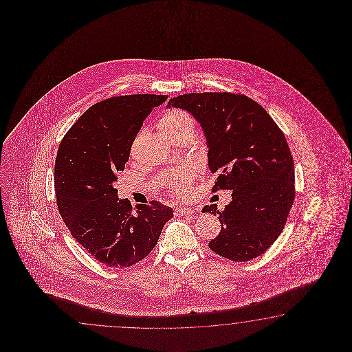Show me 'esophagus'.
Here are the masks:
<instances>
[{"label":"esophagus","mask_w":352,"mask_h":352,"mask_svg":"<svg viewBox=\"0 0 352 352\" xmlns=\"http://www.w3.org/2000/svg\"><path fill=\"white\" fill-rule=\"evenodd\" d=\"M194 212V210L190 209V208H186V206H177L176 209H175V214L177 215V217H185V215H191Z\"/></svg>","instance_id":"1"}]
</instances>
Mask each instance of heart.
<instances>
[{
    "label": "heart",
    "mask_w": 352,
    "mask_h": 352,
    "mask_svg": "<svg viewBox=\"0 0 352 352\" xmlns=\"http://www.w3.org/2000/svg\"><path fill=\"white\" fill-rule=\"evenodd\" d=\"M158 127L161 132L168 138L176 133L181 132H191L194 133L195 120L191 114L182 109H171L166 112L158 122ZM192 179V171L191 170H179L175 173L168 181V186L173 194H185L190 188V184Z\"/></svg>",
    "instance_id": "heart-1"
}]
</instances>
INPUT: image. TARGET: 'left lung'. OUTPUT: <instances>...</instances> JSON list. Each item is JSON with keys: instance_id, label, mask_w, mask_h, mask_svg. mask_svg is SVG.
<instances>
[{"instance_id": "obj_1", "label": "left lung", "mask_w": 352, "mask_h": 352, "mask_svg": "<svg viewBox=\"0 0 352 352\" xmlns=\"http://www.w3.org/2000/svg\"><path fill=\"white\" fill-rule=\"evenodd\" d=\"M185 109L201 124L208 141L212 191L232 190L219 217L221 230L209 248L232 262L263 254L283 232L292 208L293 158L283 132L255 100L234 93H188L171 98L167 108Z\"/></svg>"}]
</instances>
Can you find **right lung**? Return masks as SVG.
<instances>
[{"label": "right lung", "instance_id": "1", "mask_svg": "<svg viewBox=\"0 0 352 352\" xmlns=\"http://www.w3.org/2000/svg\"><path fill=\"white\" fill-rule=\"evenodd\" d=\"M167 98H108L82 113L60 142L54 168L60 217L73 238L109 268L141 262L173 217V209L158 201L132 208L114 187L143 120Z\"/></svg>", "mask_w": 352, "mask_h": 352}]
</instances>
